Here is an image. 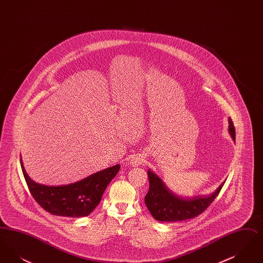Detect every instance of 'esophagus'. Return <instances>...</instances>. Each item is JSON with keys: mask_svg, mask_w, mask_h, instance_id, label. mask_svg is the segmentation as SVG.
<instances>
[{"mask_svg": "<svg viewBox=\"0 0 263 263\" xmlns=\"http://www.w3.org/2000/svg\"><path fill=\"white\" fill-rule=\"evenodd\" d=\"M145 161H144V158L142 157V156H140V155H136V156H134L132 159H131V165L132 166H137V165H140V164H142V163H144Z\"/></svg>", "mask_w": 263, "mask_h": 263, "instance_id": "34e87169", "label": "esophagus"}]
</instances>
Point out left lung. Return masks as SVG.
Instances as JSON below:
<instances>
[{
    "label": "left lung",
    "mask_w": 263,
    "mask_h": 263,
    "mask_svg": "<svg viewBox=\"0 0 263 263\" xmlns=\"http://www.w3.org/2000/svg\"><path fill=\"white\" fill-rule=\"evenodd\" d=\"M229 129L233 139H236L235 126L232 119H229ZM150 187L145 196V203L152 216L162 222H177L195 218L204 212L215 200L223 187V182L217 190L209 196H197L193 198H183L175 195L163 180L155 175L150 170L148 171Z\"/></svg>",
    "instance_id": "left-lung-1"
}]
</instances>
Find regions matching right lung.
<instances>
[{"instance_id": "add662e5", "label": "right lung", "mask_w": 263, "mask_h": 263, "mask_svg": "<svg viewBox=\"0 0 263 263\" xmlns=\"http://www.w3.org/2000/svg\"><path fill=\"white\" fill-rule=\"evenodd\" d=\"M21 164L26 184L34 200L50 214L70 218L86 217L92 212L100 204L105 188L120 168L119 164H115L72 184L47 186L30 179L22 159Z\"/></svg>"}]
</instances>
